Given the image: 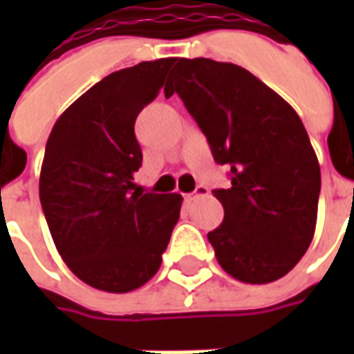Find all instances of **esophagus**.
Returning <instances> with one entry per match:
<instances>
[{
    "instance_id": "1",
    "label": "esophagus",
    "mask_w": 354,
    "mask_h": 354,
    "mask_svg": "<svg viewBox=\"0 0 354 354\" xmlns=\"http://www.w3.org/2000/svg\"><path fill=\"white\" fill-rule=\"evenodd\" d=\"M207 193H208V189L205 187V185H197V187H195V192L187 193V195H185V201L197 199V197H203V195H207Z\"/></svg>"
}]
</instances>
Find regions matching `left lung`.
Returning <instances> with one entry per match:
<instances>
[{
  "instance_id": "left-lung-1",
  "label": "left lung",
  "mask_w": 354,
  "mask_h": 354,
  "mask_svg": "<svg viewBox=\"0 0 354 354\" xmlns=\"http://www.w3.org/2000/svg\"><path fill=\"white\" fill-rule=\"evenodd\" d=\"M176 93L231 169L214 189L223 222L208 233L218 263L246 284L288 273L315 235L320 167L301 119L252 73L210 58H180L165 94Z\"/></svg>"
}]
</instances>
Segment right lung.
I'll return each mask as SVG.
<instances>
[{"mask_svg":"<svg viewBox=\"0 0 354 354\" xmlns=\"http://www.w3.org/2000/svg\"><path fill=\"white\" fill-rule=\"evenodd\" d=\"M176 58L109 73L66 109L50 131L39 201L66 266L93 288L123 294L161 267L182 195L142 193L134 121Z\"/></svg>","mask_w":354,"mask_h":354,"instance_id":"1","label":"right lung"}]
</instances>
